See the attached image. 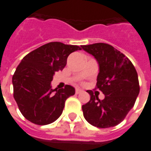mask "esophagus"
<instances>
[{
    "mask_svg": "<svg viewBox=\"0 0 151 151\" xmlns=\"http://www.w3.org/2000/svg\"><path fill=\"white\" fill-rule=\"evenodd\" d=\"M83 93V90H81V89L79 88H76L75 90V93L76 94H79V93Z\"/></svg>",
    "mask_w": 151,
    "mask_h": 151,
    "instance_id": "34e87169",
    "label": "esophagus"
}]
</instances>
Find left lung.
Returning a JSON list of instances; mask_svg holds the SVG:
<instances>
[{"label": "left lung", "mask_w": 151, "mask_h": 151, "mask_svg": "<svg viewBox=\"0 0 151 151\" xmlns=\"http://www.w3.org/2000/svg\"><path fill=\"white\" fill-rule=\"evenodd\" d=\"M82 48L98 62L95 89L105 95L100 100L92 90L87 91L91 98L82 106L84 118L98 128L115 127L127 116L140 93L137 72L126 55L108 44L96 43Z\"/></svg>", "instance_id": "obj_1"}]
</instances>
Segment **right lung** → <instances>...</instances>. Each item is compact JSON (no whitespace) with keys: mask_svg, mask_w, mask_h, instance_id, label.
<instances>
[{"mask_svg":"<svg viewBox=\"0 0 151 151\" xmlns=\"http://www.w3.org/2000/svg\"><path fill=\"white\" fill-rule=\"evenodd\" d=\"M78 45L50 42L25 55L12 77L13 96L21 114L30 122L43 126L54 122L62 114L65 101L74 95L70 85L52 89L55 72L66 66L68 55Z\"/></svg>","mask_w":151,"mask_h":151,"instance_id":"1","label":"right lung"}]
</instances>
